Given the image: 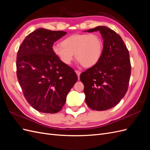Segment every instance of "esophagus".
<instances>
[{
	"label": "esophagus",
	"instance_id": "1",
	"mask_svg": "<svg viewBox=\"0 0 150 150\" xmlns=\"http://www.w3.org/2000/svg\"><path fill=\"white\" fill-rule=\"evenodd\" d=\"M75 72H76V74L78 75V79H79V77H80V74H81V72L79 71H75Z\"/></svg>",
	"mask_w": 150,
	"mask_h": 150
}]
</instances>
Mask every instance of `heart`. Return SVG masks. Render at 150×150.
I'll return each mask as SVG.
<instances>
[{
    "label": "heart",
    "mask_w": 150,
    "mask_h": 150,
    "mask_svg": "<svg viewBox=\"0 0 150 150\" xmlns=\"http://www.w3.org/2000/svg\"><path fill=\"white\" fill-rule=\"evenodd\" d=\"M61 45H54L52 51L59 61L69 65L74 59L84 67H91L100 60L103 42L97 34H75L62 40Z\"/></svg>",
    "instance_id": "obj_1"
}]
</instances>
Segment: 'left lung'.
<instances>
[{"mask_svg":"<svg viewBox=\"0 0 150 150\" xmlns=\"http://www.w3.org/2000/svg\"><path fill=\"white\" fill-rule=\"evenodd\" d=\"M99 31L103 39L100 60L80 75L85 101L93 110L104 111L117 105L128 90L131 64L128 49L120 35L106 26L84 32Z\"/></svg>","mask_w":150,"mask_h":150,"instance_id":"8db88e82","label":"left lung"}]
</instances>
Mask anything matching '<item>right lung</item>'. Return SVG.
<instances>
[{
    "instance_id": "right-lung-1",
    "label": "right lung",
    "mask_w": 150,
    "mask_h": 150,
    "mask_svg": "<svg viewBox=\"0 0 150 150\" xmlns=\"http://www.w3.org/2000/svg\"><path fill=\"white\" fill-rule=\"evenodd\" d=\"M66 34L39 28L27 36L18 51V81L26 100L39 112L60 111L78 80L74 71L52 51L54 42Z\"/></svg>"
}]
</instances>
